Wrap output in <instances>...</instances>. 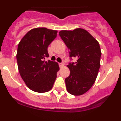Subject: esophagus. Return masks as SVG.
<instances>
[{
  "label": "esophagus",
  "instance_id": "1",
  "mask_svg": "<svg viewBox=\"0 0 121 121\" xmlns=\"http://www.w3.org/2000/svg\"><path fill=\"white\" fill-rule=\"evenodd\" d=\"M59 66L60 68H62V67L64 66V63H59Z\"/></svg>",
  "mask_w": 121,
  "mask_h": 121
}]
</instances>
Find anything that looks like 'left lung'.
Returning <instances> with one entry per match:
<instances>
[{
	"mask_svg": "<svg viewBox=\"0 0 121 121\" xmlns=\"http://www.w3.org/2000/svg\"><path fill=\"white\" fill-rule=\"evenodd\" d=\"M60 36L69 50L70 57H76L75 63H69V76L65 79L67 91L71 95H81L92 87L100 67L101 49L98 42L82 28L63 30Z\"/></svg>",
	"mask_w": 121,
	"mask_h": 121,
	"instance_id": "obj_1",
	"label": "left lung"
}]
</instances>
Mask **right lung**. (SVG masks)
<instances>
[{
  "mask_svg": "<svg viewBox=\"0 0 121 121\" xmlns=\"http://www.w3.org/2000/svg\"><path fill=\"white\" fill-rule=\"evenodd\" d=\"M57 31L45 28L31 29L18 43L17 60L18 71L27 87L38 93L52 89L60 69L58 63L45 60L47 48L56 37Z\"/></svg>",
  "mask_w": 121,
  "mask_h": 121,
  "instance_id": "right-lung-1",
  "label": "right lung"
}]
</instances>
